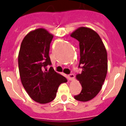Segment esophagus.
<instances>
[{
	"mask_svg": "<svg viewBox=\"0 0 126 126\" xmlns=\"http://www.w3.org/2000/svg\"><path fill=\"white\" fill-rule=\"evenodd\" d=\"M74 78H75V75H73V74H70V75H68V79H69V80H73Z\"/></svg>",
	"mask_w": 126,
	"mask_h": 126,
	"instance_id": "obj_1",
	"label": "esophagus"
}]
</instances>
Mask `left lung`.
<instances>
[{"label":"left lung","mask_w":126,"mask_h":126,"mask_svg":"<svg viewBox=\"0 0 126 126\" xmlns=\"http://www.w3.org/2000/svg\"><path fill=\"white\" fill-rule=\"evenodd\" d=\"M77 39L80 46V74L76 78L82 85V91L75 95L79 101H88L94 99L105 80L108 69L107 53L99 35L92 29L79 27L71 34Z\"/></svg>","instance_id":"1"}]
</instances>
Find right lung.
<instances>
[{"label": "right lung", "mask_w": 126, "mask_h": 126, "mask_svg": "<svg viewBox=\"0 0 126 126\" xmlns=\"http://www.w3.org/2000/svg\"><path fill=\"white\" fill-rule=\"evenodd\" d=\"M53 36L44 29L31 31L25 36L18 55L21 81L34 101L45 104L55 99L57 89L67 82L65 77L56 73L51 65L49 46Z\"/></svg>", "instance_id": "obj_1"}]
</instances>
